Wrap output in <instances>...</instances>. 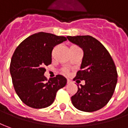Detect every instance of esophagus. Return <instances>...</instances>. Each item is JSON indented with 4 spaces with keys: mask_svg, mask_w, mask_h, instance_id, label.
<instances>
[{
    "mask_svg": "<svg viewBox=\"0 0 128 128\" xmlns=\"http://www.w3.org/2000/svg\"><path fill=\"white\" fill-rule=\"evenodd\" d=\"M67 82H68V84H70V83L71 82V81H70V79H68V80H67Z\"/></svg>",
    "mask_w": 128,
    "mask_h": 128,
    "instance_id": "obj_1",
    "label": "esophagus"
}]
</instances>
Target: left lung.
<instances>
[{
    "label": "left lung",
    "mask_w": 128,
    "mask_h": 128,
    "mask_svg": "<svg viewBox=\"0 0 128 128\" xmlns=\"http://www.w3.org/2000/svg\"><path fill=\"white\" fill-rule=\"evenodd\" d=\"M69 41L80 46L84 57L76 79L84 80L71 101L77 110L92 112L102 109L112 98L118 74L112 56L102 43L90 36H68Z\"/></svg>",
    "instance_id": "left-lung-1"
}]
</instances>
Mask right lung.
Masks as SVG:
<instances>
[{"label": "right lung", "mask_w": 128, "mask_h": 128, "mask_svg": "<svg viewBox=\"0 0 128 128\" xmlns=\"http://www.w3.org/2000/svg\"><path fill=\"white\" fill-rule=\"evenodd\" d=\"M67 40L63 36L40 32L24 40L16 47L10 62V74L16 94L27 106L42 109L50 106L56 92L67 84L62 75L47 81L44 68L52 63L56 45Z\"/></svg>", "instance_id": "right-lung-1"}]
</instances>
